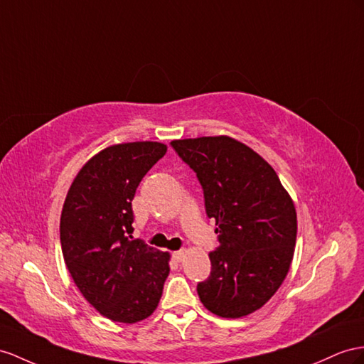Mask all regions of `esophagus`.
I'll use <instances>...</instances> for the list:
<instances>
[{
	"instance_id": "1",
	"label": "esophagus",
	"mask_w": 364,
	"mask_h": 364,
	"mask_svg": "<svg viewBox=\"0 0 364 364\" xmlns=\"http://www.w3.org/2000/svg\"><path fill=\"white\" fill-rule=\"evenodd\" d=\"M172 257L175 262H181V259L184 258V250H176V252L172 254Z\"/></svg>"
}]
</instances>
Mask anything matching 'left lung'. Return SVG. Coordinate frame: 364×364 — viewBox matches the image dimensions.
I'll return each instance as SVG.
<instances>
[{"label":"left lung","instance_id":"8db88e82","mask_svg":"<svg viewBox=\"0 0 364 364\" xmlns=\"http://www.w3.org/2000/svg\"><path fill=\"white\" fill-rule=\"evenodd\" d=\"M171 146L197 173L220 246L197 292L208 311L240 318L264 306L291 267L296 212L272 166L230 136L173 139Z\"/></svg>","mask_w":364,"mask_h":364}]
</instances>
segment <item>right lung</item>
Listing matches in <instances>:
<instances>
[{"instance_id": "obj_1", "label": "right lung", "mask_w": 364, "mask_h": 364, "mask_svg": "<svg viewBox=\"0 0 364 364\" xmlns=\"http://www.w3.org/2000/svg\"><path fill=\"white\" fill-rule=\"evenodd\" d=\"M166 144L106 147L81 167L64 201V263L82 296L106 318L136 323L156 309L169 275V254L132 240V200Z\"/></svg>"}]
</instances>
